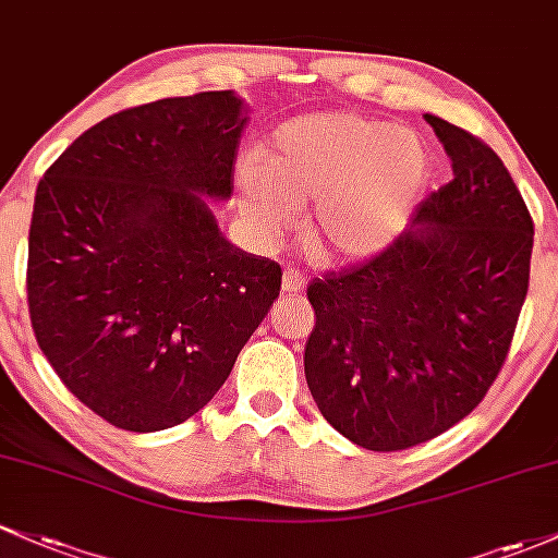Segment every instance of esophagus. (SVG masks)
I'll return each instance as SVG.
<instances>
[{"mask_svg": "<svg viewBox=\"0 0 558 558\" xmlns=\"http://www.w3.org/2000/svg\"><path fill=\"white\" fill-rule=\"evenodd\" d=\"M304 289V275L299 272V269H286L283 272V293H289V296H296L299 291Z\"/></svg>", "mask_w": 558, "mask_h": 558, "instance_id": "esophagus-1", "label": "esophagus"}]
</instances>
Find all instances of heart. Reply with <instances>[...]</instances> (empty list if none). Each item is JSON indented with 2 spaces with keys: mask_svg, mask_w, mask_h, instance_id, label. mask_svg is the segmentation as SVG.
Segmentation results:
<instances>
[{
  "mask_svg": "<svg viewBox=\"0 0 558 558\" xmlns=\"http://www.w3.org/2000/svg\"><path fill=\"white\" fill-rule=\"evenodd\" d=\"M428 180L421 134L347 110L286 121L267 153L248 150L235 169L243 217L267 241L312 201L304 235L323 259H360L395 241Z\"/></svg>",
  "mask_w": 558,
  "mask_h": 558,
  "instance_id": "b5f03b06",
  "label": "heart"
}]
</instances>
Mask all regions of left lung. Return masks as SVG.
<instances>
[{"label": "left lung", "mask_w": 558, "mask_h": 558, "mask_svg": "<svg viewBox=\"0 0 558 558\" xmlns=\"http://www.w3.org/2000/svg\"><path fill=\"white\" fill-rule=\"evenodd\" d=\"M452 180L413 228L315 278L304 376L323 418L365 450L428 442L485 400L527 299L530 209L495 150L426 113Z\"/></svg>", "instance_id": "1"}]
</instances>
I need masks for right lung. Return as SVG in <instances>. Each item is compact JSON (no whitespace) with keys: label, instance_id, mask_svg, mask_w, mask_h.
<instances>
[{"label":"right lung","instance_id":"add662e5","mask_svg":"<svg viewBox=\"0 0 558 558\" xmlns=\"http://www.w3.org/2000/svg\"><path fill=\"white\" fill-rule=\"evenodd\" d=\"M243 102L225 92L119 110L45 171L28 230L36 344L110 426L161 432L228 381L280 293L278 262L230 246Z\"/></svg>","mask_w":558,"mask_h":558}]
</instances>
